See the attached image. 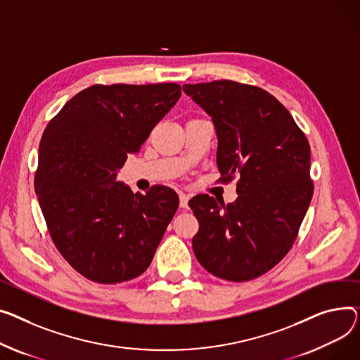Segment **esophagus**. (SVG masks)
Returning <instances> with one entry per match:
<instances>
[{"mask_svg": "<svg viewBox=\"0 0 360 360\" xmlns=\"http://www.w3.org/2000/svg\"><path fill=\"white\" fill-rule=\"evenodd\" d=\"M188 201H189V195L179 193V205L181 208H188Z\"/></svg>", "mask_w": 360, "mask_h": 360, "instance_id": "34e87169", "label": "esophagus"}]
</instances>
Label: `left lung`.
<instances>
[{"label": "left lung", "instance_id": "8db88e82", "mask_svg": "<svg viewBox=\"0 0 360 360\" xmlns=\"http://www.w3.org/2000/svg\"><path fill=\"white\" fill-rule=\"evenodd\" d=\"M182 89L212 118L220 181L238 176L234 202L207 194L189 200L200 223L194 253L214 276L255 279L290 252L313 198L308 140L290 111L259 86L221 79Z\"/></svg>", "mask_w": 360, "mask_h": 360}]
</instances>
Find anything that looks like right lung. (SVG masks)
Masks as SVG:
<instances>
[{"label":"right lung","instance_id":"1","mask_svg":"<svg viewBox=\"0 0 360 360\" xmlns=\"http://www.w3.org/2000/svg\"><path fill=\"white\" fill-rule=\"evenodd\" d=\"M181 94L174 82L97 84L44 129L36 195L56 249L89 281L118 283L145 272L178 210L174 189L133 194L117 174Z\"/></svg>","mask_w":360,"mask_h":360}]
</instances>
